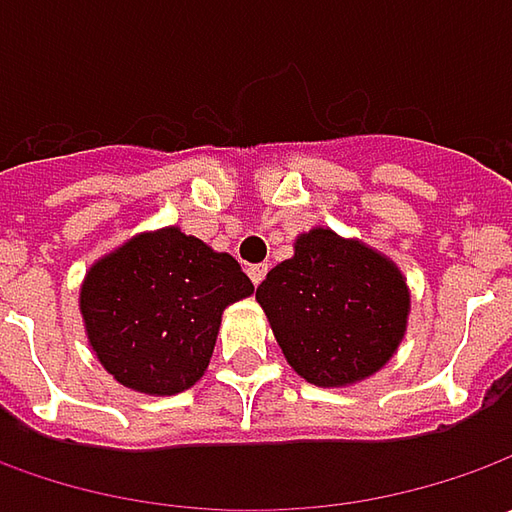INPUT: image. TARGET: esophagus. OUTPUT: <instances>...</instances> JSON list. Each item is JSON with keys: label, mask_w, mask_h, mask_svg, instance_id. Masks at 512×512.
<instances>
[{"label": "esophagus", "mask_w": 512, "mask_h": 512, "mask_svg": "<svg viewBox=\"0 0 512 512\" xmlns=\"http://www.w3.org/2000/svg\"><path fill=\"white\" fill-rule=\"evenodd\" d=\"M247 276H250V282H253V285H259V282L267 276V265H250L247 267Z\"/></svg>", "instance_id": "esophagus-1"}]
</instances>
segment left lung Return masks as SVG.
Masks as SVG:
<instances>
[{
    "label": "left lung",
    "mask_w": 512,
    "mask_h": 512,
    "mask_svg": "<svg viewBox=\"0 0 512 512\" xmlns=\"http://www.w3.org/2000/svg\"><path fill=\"white\" fill-rule=\"evenodd\" d=\"M256 302L287 364L319 387H344L390 362L407 330L410 293L399 267L373 247L313 227L276 265Z\"/></svg>",
    "instance_id": "obj_1"
}]
</instances>
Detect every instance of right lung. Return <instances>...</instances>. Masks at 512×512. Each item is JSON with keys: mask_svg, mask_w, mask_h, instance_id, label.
Masks as SVG:
<instances>
[{"mask_svg": "<svg viewBox=\"0 0 512 512\" xmlns=\"http://www.w3.org/2000/svg\"><path fill=\"white\" fill-rule=\"evenodd\" d=\"M253 293L239 262L179 227L133 236L90 267L79 310L110 376L173 396L205 376L222 310Z\"/></svg>", "mask_w": 512, "mask_h": 512, "instance_id": "add662e5", "label": "right lung"}]
</instances>
